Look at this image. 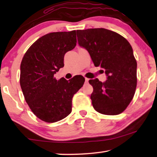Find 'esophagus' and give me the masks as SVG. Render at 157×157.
Instances as JSON below:
<instances>
[{
  "instance_id": "obj_1",
  "label": "esophagus",
  "mask_w": 157,
  "mask_h": 157,
  "mask_svg": "<svg viewBox=\"0 0 157 157\" xmlns=\"http://www.w3.org/2000/svg\"><path fill=\"white\" fill-rule=\"evenodd\" d=\"M89 78H85V82H89Z\"/></svg>"
}]
</instances>
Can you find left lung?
I'll return each mask as SVG.
<instances>
[{
	"instance_id": "left-lung-1",
	"label": "left lung",
	"mask_w": 157,
	"mask_h": 157,
	"mask_svg": "<svg viewBox=\"0 0 157 157\" xmlns=\"http://www.w3.org/2000/svg\"><path fill=\"white\" fill-rule=\"evenodd\" d=\"M79 45L89 53L95 66L105 69L107 79H90L93 107L105 115H118L131 102L137 84V63L131 45L121 34L105 28L76 31Z\"/></svg>"
}]
</instances>
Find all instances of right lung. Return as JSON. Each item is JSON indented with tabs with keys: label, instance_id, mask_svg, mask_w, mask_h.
I'll return each instance as SVG.
<instances>
[{
	"label": "right lung",
	"instance_id": "right-lung-1",
	"mask_svg": "<svg viewBox=\"0 0 157 157\" xmlns=\"http://www.w3.org/2000/svg\"><path fill=\"white\" fill-rule=\"evenodd\" d=\"M75 30L47 34L34 42L21 63L20 84L25 100L37 118L55 123L72 111V99L84 78L57 80L54 74L63 67L66 52L76 46Z\"/></svg>",
	"mask_w": 157,
	"mask_h": 157
}]
</instances>
